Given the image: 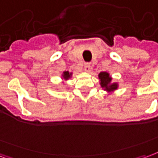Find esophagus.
I'll use <instances>...</instances> for the list:
<instances>
[{"instance_id":"esophagus-1","label":"esophagus","mask_w":158,"mask_h":158,"mask_svg":"<svg viewBox=\"0 0 158 158\" xmlns=\"http://www.w3.org/2000/svg\"><path fill=\"white\" fill-rule=\"evenodd\" d=\"M85 70L86 72H90V70H91L90 63H89V62H85Z\"/></svg>"}]
</instances>
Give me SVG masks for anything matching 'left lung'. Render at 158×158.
Listing matches in <instances>:
<instances>
[{"label": "left lung", "instance_id": "8db88e82", "mask_svg": "<svg viewBox=\"0 0 158 158\" xmlns=\"http://www.w3.org/2000/svg\"><path fill=\"white\" fill-rule=\"evenodd\" d=\"M99 79H101V85L102 88H105L107 91H113L118 88L117 84H111V77L106 72H102L99 74Z\"/></svg>", "mask_w": 158, "mask_h": 158}]
</instances>
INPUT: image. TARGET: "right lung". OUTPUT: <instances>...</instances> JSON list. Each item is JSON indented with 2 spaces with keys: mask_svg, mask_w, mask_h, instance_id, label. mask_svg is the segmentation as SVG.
<instances>
[{
  "mask_svg": "<svg viewBox=\"0 0 158 158\" xmlns=\"http://www.w3.org/2000/svg\"><path fill=\"white\" fill-rule=\"evenodd\" d=\"M70 76H71V73H69L68 71H66V72L63 73V75H62V77H63L65 79H68Z\"/></svg>",
  "mask_w": 158,
  "mask_h": 158,
  "instance_id": "obj_1",
  "label": "right lung"
}]
</instances>
